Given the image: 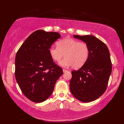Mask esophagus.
Masks as SVG:
<instances>
[{"label": "esophagus", "instance_id": "1", "mask_svg": "<svg viewBox=\"0 0 124 124\" xmlns=\"http://www.w3.org/2000/svg\"><path fill=\"white\" fill-rule=\"evenodd\" d=\"M67 71H68V70H66V69H63V72L64 73L66 72H67Z\"/></svg>", "mask_w": 124, "mask_h": 124}]
</instances>
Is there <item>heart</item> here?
Segmentation results:
<instances>
[{"instance_id": "heart-1", "label": "heart", "mask_w": 124, "mask_h": 124, "mask_svg": "<svg viewBox=\"0 0 124 124\" xmlns=\"http://www.w3.org/2000/svg\"><path fill=\"white\" fill-rule=\"evenodd\" d=\"M49 53L52 59L56 62H59L64 55L65 57L59 63L61 66H72L74 69H78L83 66L87 61L89 48L85 43L66 38L57 41L56 47H51Z\"/></svg>"}]
</instances>
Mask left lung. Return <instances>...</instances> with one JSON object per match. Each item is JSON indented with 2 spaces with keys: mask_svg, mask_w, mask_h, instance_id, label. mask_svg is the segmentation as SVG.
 I'll list each match as a JSON object with an SVG mask.
<instances>
[{
  "mask_svg": "<svg viewBox=\"0 0 124 124\" xmlns=\"http://www.w3.org/2000/svg\"><path fill=\"white\" fill-rule=\"evenodd\" d=\"M73 37L88 45L89 55L83 66L71 71L70 91L81 102L93 101L107 89L112 71L110 52L106 45L93 35H73Z\"/></svg>",
  "mask_w": 124,
  "mask_h": 124,
  "instance_id": "8db88e82",
  "label": "left lung"
}]
</instances>
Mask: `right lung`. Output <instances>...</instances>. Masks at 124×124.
Returning <instances> with one entry per match:
<instances>
[{"label": "right lung", "instance_id": "right-lung-1", "mask_svg": "<svg viewBox=\"0 0 124 124\" xmlns=\"http://www.w3.org/2000/svg\"><path fill=\"white\" fill-rule=\"evenodd\" d=\"M60 37L57 32L37 30L28 37L16 55V80L23 94L34 102L48 99L63 73L49 53L52 45Z\"/></svg>", "mask_w": 124, "mask_h": 124}]
</instances>
